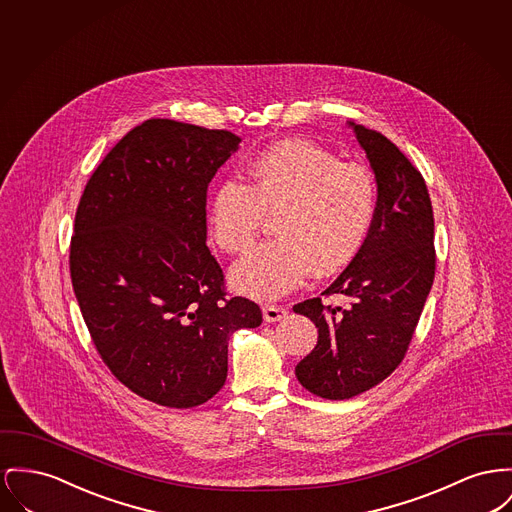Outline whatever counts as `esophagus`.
<instances>
[{
	"mask_svg": "<svg viewBox=\"0 0 512 512\" xmlns=\"http://www.w3.org/2000/svg\"><path fill=\"white\" fill-rule=\"evenodd\" d=\"M286 315H288V311H286V307H282V305H265V307H263V317H265L267 323H278V321H282Z\"/></svg>",
	"mask_w": 512,
	"mask_h": 512,
	"instance_id": "1",
	"label": "esophagus"
}]
</instances>
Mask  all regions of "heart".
I'll return each mask as SVG.
<instances>
[{
	"label": "heart",
	"instance_id": "obj_1",
	"mask_svg": "<svg viewBox=\"0 0 512 512\" xmlns=\"http://www.w3.org/2000/svg\"><path fill=\"white\" fill-rule=\"evenodd\" d=\"M377 212L373 174L307 141H282L255 154L245 183L220 181L209 201L214 243L247 253L265 214L274 240L257 247L232 272V286L255 300H278L311 271L331 276L350 265L367 240Z\"/></svg>",
	"mask_w": 512,
	"mask_h": 512
}]
</instances>
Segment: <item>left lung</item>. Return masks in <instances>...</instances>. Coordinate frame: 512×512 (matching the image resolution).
I'll return each instance as SVG.
<instances>
[{"label":"left lung","instance_id":"obj_1","mask_svg":"<svg viewBox=\"0 0 512 512\" xmlns=\"http://www.w3.org/2000/svg\"><path fill=\"white\" fill-rule=\"evenodd\" d=\"M377 181V212L356 259L321 296L294 305L319 329L296 365L307 391L344 400L387 379L404 360L435 278L433 209L414 164L385 135L350 121Z\"/></svg>","mask_w":512,"mask_h":512}]
</instances>
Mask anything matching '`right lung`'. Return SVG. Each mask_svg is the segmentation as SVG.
I'll return each mask as SVG.
<instances>
[{
    "mask_svg": "<svg viewBox=\"0 0 512 512\" xmlns=\"http://www.w3.org/2000/svg\"><path fill=\"white\" fill-rule=\"evenodd\" d=\"M240 143L224 129L143 121L77 207L69 271L92 342L120 383L160 406L212 398L230 336L263 323L255 301L226 296L207 247V189Z\"/></svg>",
    "mask_w": 512,
    "mask_h": 512,
    "instance_id": "obj_1",
    "label": "right lung"
}]
</instances>
